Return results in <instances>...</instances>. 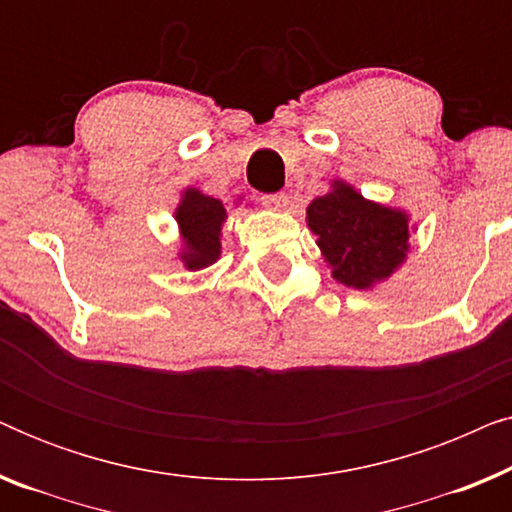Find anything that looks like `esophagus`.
Listing matches in <instances>:
<instances>
[{"label": "esophagus", "mask_w": 512, "mask_h": 512, "mask_svg": "<svg viewBox=\"0 0 512 512\" xmlns=\"http://www.w3.org/2000/svg\"><path fill=\"white\" fill-rule=\"evenodd\" d=\"M261 202H263V207L272 209V212H286V207H289V195H284V193L263 195Z\"/></svg>", "instance_id": "obj_1"}]
</instances>
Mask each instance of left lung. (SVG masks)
Segmentation results:
<instances>
[{
    "instance_id": "left-lung-1",
    "label": "left lung",
    "mask_w": 512,
    "mask_h": 512,
    "mask_svg": "<svg viewBox=\"0 0 512 512\" xmlns=\"http://www.w3.org/2000/svg\"><path fill=\"white\" fill-rule=\"evenodd\" d=\"M307 228L335 282L356 291H373L408 261L410 235L417 226L401 207L368 200L345 179L314 198L305 212Z\"/></svg>"
}]
</instances>
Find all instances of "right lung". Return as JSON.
Masks as SVG:
<instances>
[{
    "label": "right lung",
    "instance_id": "add662e5",
    "mask_svg": "<svg viewBox=\"0 0 512 512\" xmlns=\"http://www.w3.org/2000/svg\"><path fill=\"white\" fill-rule=\"evenodd\" d=\"M242 198L235 200L240 205ZM228 219V209L221 200L188 186L174 207V221L179 230L177 261L186 270L198 272L221 258V230Z\"/></svg>",
    "mask_w": 512,
    "mask_h": 512
}]
</instances>
